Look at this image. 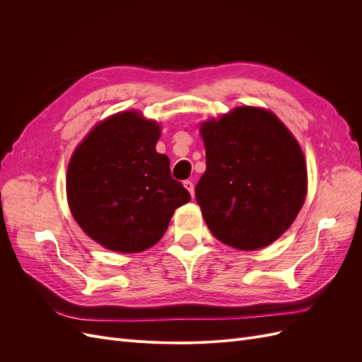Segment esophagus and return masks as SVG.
I'll use <instances>...</instances> for the list:
<instances>
[{
  "label": "esophagus",
  "instance_id": "1",
  "mask_svg": "<svg viewBox=\"0 0 362 362\" xmlns=\"http://www.w3.org/2000/svg\"><path fill=\"white\" fill-rule=\"evenodd\" d=\"M184 187L189 190V193L192 194V198H193V196H194V185H193V182L190 180H185L184 181Z\"/></svg>",
  "mask_w": 362,
  "mask_h": 362
}]
</instances>
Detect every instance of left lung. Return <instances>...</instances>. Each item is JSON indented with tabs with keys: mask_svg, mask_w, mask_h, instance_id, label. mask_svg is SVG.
Instances as JSON below:
<instances>
[{
	"mask_svg": "<svg viewBox=\"0 0 362 362\" xmlns=\"http://www.w3.org/2000/svg\"><path fill=\"white\" fill-rule=\"evenodd\" d=\"M206 170L196 202L211 234L240 250L266 247L294 222L305 202L303 152L269 110L237 107L201 125Z\"/></svg>",
	"mask_w": 362,
	"mask_h": 362,
	"instance_id": "left-lung-1",
	"label": "left lung"
}]
</instances>
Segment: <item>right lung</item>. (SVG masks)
<instances>
[{
	"label": "right lung",
	"mask_w": 362,
	"mask_h": 362,
	"mask_svg": "<svg viewBox=\"0 0 362 362\" xmlns=\"http://www.w3.org/2000/svg\"><path fill=\"white\" fill-rule=\"evenodd\" d=\"M161 129L139 112L95 125L71 157L66 193L83 231L105 249L134 254L154 246L190 193L156 145Z\"/></svg>",
	"instance_id": "obj_1"
}]
</instances>
